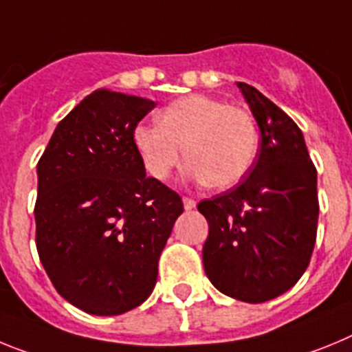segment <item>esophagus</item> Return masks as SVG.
<instances>
[{
  "instance_id": "obj_1",
  "label": "esophagus",
  "mask_w": 352,
  "mask_h": 352,
  "mask_svg": "<svg viewBox=\"0 0 352 352\" xmlns=\"http://www.w3.org/2000/svg\"><path fill=\"white\" fill-rule=\"evenodd\" d=\"M182 201H184V209L186 210H191V209H195V207H197V201L193 200V198H182Z\"/></svg>"
}]
</instances>
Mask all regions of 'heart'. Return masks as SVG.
Instances as JSON below:
<instances>
[{
    "mask_svg": "<svg viewBox=\"0 0 352 352\" xmlns=\"http://www.w3.org/2000/svg\"><path fill=\"white\" fill-rule=\"evenodd\" d=\"M133 142L146 173L166 180L180 164L186 177L214 189H227L248 175L258 152L252 113L209 96H188L168 104L159 124H138Z\"/></svg>",
    "mask_w": 352,
    "mask_h": 352,
    "instance_id": "b5f03b06",
    "label": "heart"
}]
</instances>
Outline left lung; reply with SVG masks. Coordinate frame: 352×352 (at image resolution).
Wrapping results in <instances>:
<instances>
[{"label": "left lung", "mask_w": 352, "mask_h": 352, "mask_svg": "<svg viewBox=\"0 0 352 352\" xmlns=\"http://www.w3.org/2000/svg\"><path fill=\"white\" fill-rule=\"evenodd\" d=\"M261 129V151L235 188L201 200L204 269L223 294L264 303L296 285L317 235V170L303 133L256 88L237 83Z\"/></svg>", "instance_id": "8db88e82"}]
</instances>
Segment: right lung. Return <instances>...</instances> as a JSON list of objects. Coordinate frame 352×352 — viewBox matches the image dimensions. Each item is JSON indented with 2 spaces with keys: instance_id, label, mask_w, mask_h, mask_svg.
Segmentation results:
<instances>
[{
  "instance_id": "1",
  "label": "right lung",
  "mask_w": 352,
  "mask_h": 352,
  "mask_svg": "<svg viewBox=\"0 0 352 352\" xmlns=\"http://www.w3.org/2000/svg\"><path fill=\"white\" fill-rule=\"evenodd\" d=\"M154 100L96 90L56 125L36 164V252L58 294L91 316L140 307L184 206L146 177L133 131Z\"/></svg>"
}]
</instances>
